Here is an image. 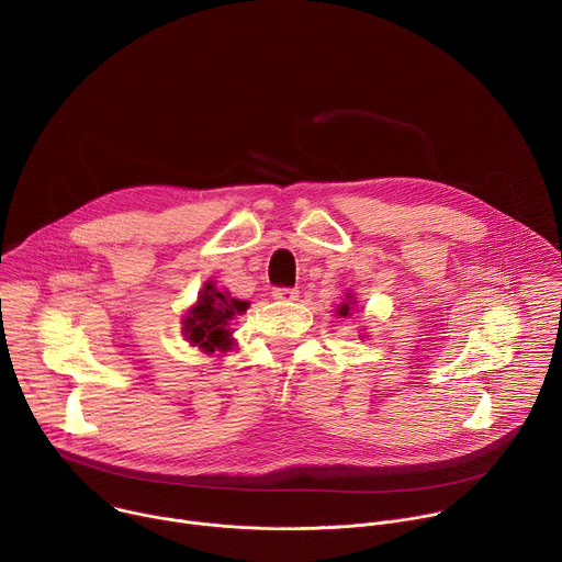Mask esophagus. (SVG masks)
Wrapping results in <instances>:
<instances>
[{
  "label": "esophagus",
  "instance_id": "34e87169",
  "mask_svg": "<svg viewBox=\"0 0 562 562\" xmlns=\"http://www.w3.org/2000/svg\"><path fill=\"white\" fill-rule=\"evenodd\" d=\"M297 295H300L297 289H273V297L280 302H293L297 300Z\"/></svg>",
  "mask_w": 562,
  "mask_h": 562
}]
</instances>
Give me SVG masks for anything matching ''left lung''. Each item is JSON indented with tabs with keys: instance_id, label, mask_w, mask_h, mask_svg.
<instances>
[{
	"instance_id": "1",
	"label": "left lung",
	"mask_w": 562,
	"mask_h": 562,
	"mask_svg": "<svg viewBox=\"0 0 562 562\" xmlns=\"http://www.w3.org/2000/svg\"><path fill=\"white\" fill-rule=\"evenodd\" d=\"M355 304H357V297L348 291V293H344V302L337 306L335 313H337L339 317H348V315H352V306H355ZM361 337H366V335H361Z\"/></svg>"
}]
</instances>
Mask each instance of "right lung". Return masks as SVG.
<instances>
[{"label":"right lung","instance_id":"right-lung-1","mask_svg":"<svg viewBox=\"0 0 562 562\" xmlns=\"http://www.w3.org/2000/svg\"><path fill=\"white\" fill-rule=\"evenodd\" d=\"M249 302L232 297L229 291H221L212 280L199 291L196 302L187 308L182 317V337L203 352L212 355L216 350L227 352L234 346L232 319L247 313Z\"/></svg>","mask_w":562,"mask_h":562}]
</instances>
